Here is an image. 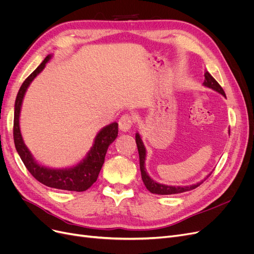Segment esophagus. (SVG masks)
<instances>
[{
  "instance_id": "obj_1",
  "label": "esophagus",
  "mask_w": 254,
  "mask_h": 254,
  "mask_svg": "<svg viewBox=\"0 0 254 254\" xmlns=\"http://www.w3.org/2000/svg\"><path fill=\"white\" fill-rule=\"evenodd\" d=\"M132 125H133V118L131 115L123 114L119 121V126L122 131H128Z\"/></svg>"
}]
</instances>
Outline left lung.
<instances>
[{
  "instance_id": "left-lung-1",
  "label": "left lung",
  "mask_w": 254,
  "mask_h": 254,
  "mask_svg": "<svg viewBox=\"0 0 254 254\" xmlns=\"http://www.w3.org/2000/svg\"><path fill=\"white\" fill-rule=\"evenodd\" d=\"M204 82L203 84L207 88H211L215 91H217L218 93L222 94L224 96H226V93L224 89L221 88L220 84L214 79L213 76L207 72L206 70L204 71ZM230 133V130H229ZM135 142H136V146H137V150H139V157H140V170H141V175H142V180L145 184L146 189H147L150 193L152 194H158V195H172V194H179V193H183V191H188L190 190H194L196 188H198L202 182H199L197 184H193V186H189V187H172V186H165V184H160L156 181H153L150 177L147 175L145 171V157H146V150L144 145L142 143V140L139 134H135ZM211 175V174H210ZM209 175V176H210ZM207 176V177H209Z\"/></svg>"
}]
</instances>
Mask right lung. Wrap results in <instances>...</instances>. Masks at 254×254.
Segmentation results:
<instances>
[{
	"instance_id": "1",
	"label": "right lung",
	"mask_w": 254,
	"mask_h": 254,
	"mask_svg": "<svg viewBox=\"0 0 254 254\" xmlns=\"http://www.w3.org/2000/svg\"><path fill=\"white\" fill-rule=\"evenodd\" d=\"M51 56H47L42 61V64L38 66L36 70L30 74L28 77L22 83V86L18 92L14 104V118H13V141L16 149L19 153L21 160L24 163L27 171L33 175L42 184L53 189L83 191L88 190L96 180L99 172L105 161V156L109 145L117 139L119 133L118 123L106 126L99 131L95 137L93 147L89 151L87 158L82 160L79 164L74 167L66 168V170H52L41 166L36 163L27 147L23 142L22 135L20 132L19 117L23 97H24L25 91L29 83L33 81L36 76L39 74L45 66V64L50 60Z\"/></svg>"
}]
</instances>
